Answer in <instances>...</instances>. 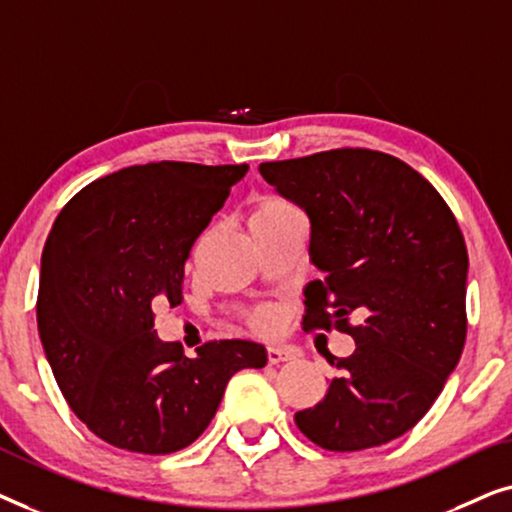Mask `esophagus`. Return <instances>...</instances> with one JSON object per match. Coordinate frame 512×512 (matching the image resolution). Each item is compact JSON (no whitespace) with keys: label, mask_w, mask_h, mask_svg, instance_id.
I'll list each match as a JSON object with an SVG mask.
<instances>
[{"label":"esophagus","mask_w":512,"mask_h":512,"mask_svg":"<svg viewBox=\"0 0 512 512\" xmlns=\"http://www.w3.org/2000/svg\"><path fill=\"white\" fill-rule=\"evenodd\" d=\"M296 359V352L289 347H268V363L270 366H277V363Z\"/></svg>","instance_id":"esophagus-1"}]
</instances>
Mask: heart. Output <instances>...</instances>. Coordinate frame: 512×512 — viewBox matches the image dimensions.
Wrapping results in <instances>:
<instances>
[{
  "mask_svg": "<svg viewBox=\"0 0 512 512\" xmlns=\"http://www.w3.org/2000/svg\"><path fill=\"white\" fill-rule=\"evenodd\" d=\"M293 212H298L296 205H293L291 200H286L284 195L263 193V195H258V198L254 200V205H251L249 226L279 219V216H286V214H293ZM249 324L258 333H270L272 328L277 326V314H275V310H270V307H261V310H256L254 314H251Z\"/></svg>",
  "mask_w": 512,
  "mask_h": 512,
  "instance_id": "heart-1",
  "label": "heart"
}]
</instances>
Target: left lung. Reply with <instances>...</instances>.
Segmentation results:
<instances>
[{"mask_svg": "<svg viewBox=\"0 0 512 512\" xmlns=\"http://www.w3.org/2000/svg\"><path fill=\"white\" fill-rule=\"evenodd\" d=\"M310 216L305 331L349 333L356 349L298 429L331 452L389 443L422 419L466 342L468 251L452 209L417 170L373 149L261 163ZM362 321L354 325L351 317Z\"/></svg>", "mask_w": 512, "mask_h": 512, "instance_id": "obj_1", "label": "left lung"}]
</instances>
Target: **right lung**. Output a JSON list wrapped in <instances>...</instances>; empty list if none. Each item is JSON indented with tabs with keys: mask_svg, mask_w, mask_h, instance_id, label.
Listing matches in <instances>:
<instances>
[{
	"mask_svg": "<svg viewBox=\"0 0 512 512\" xmlns=\"http://www.w3.org/2000/svg\"><path fill=\"white\" fill-rule=\"evenodd\" d=\"M247 170L125 167L81 188L48 233L41 345L74 415L118 450H184L214 419L230 377L268 361L251 340H209L188 359L153 331V305L179 303L193 242Z\"/></svg>",
	"mask_w": 512,
	"mask_h": 512,
	"instance_id": "obj_1",
	"label": "right lung"
}]
</instances>
